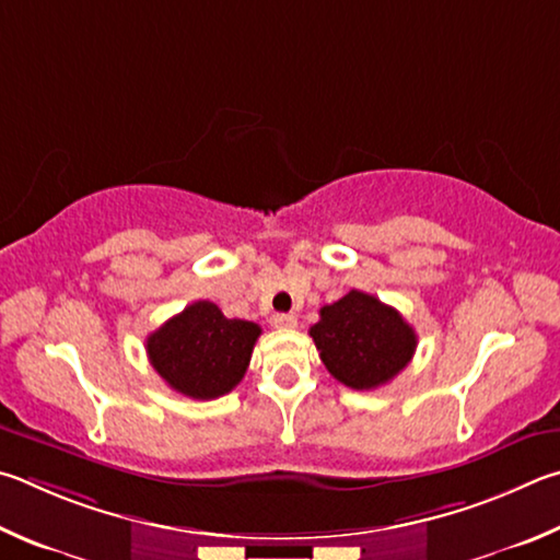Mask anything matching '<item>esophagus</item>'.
I'll return each mask as SVG.
<instances>
[{
  "mask_svg": "<svg viewBox=\"0 0 560 560\" xmlns=\"http://www.w3.org/2000/svg\"><path fill=\"white\" fill-rule=\"evenodd\" d=\"M270 325L275 329H295L298 327V317L295 315H272Z\"/></svg>",
  "mask_w": 560,
  "mask_h": 560,
  "instance_id": "obj_1",
  "label": "esophagus"
}]
</instances>
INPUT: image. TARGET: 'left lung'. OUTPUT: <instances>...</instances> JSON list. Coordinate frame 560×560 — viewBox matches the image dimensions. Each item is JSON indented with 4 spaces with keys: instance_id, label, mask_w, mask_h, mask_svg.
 I'll return each mask as SVG.
<instances>
[{
    "instance_id": "8db88e82",
    "label": "left lung",
    "mask_w": 560,
    "mask_h": 560,
    "mask_svg": "<svg viewBox=\"0 0 560 560\" xmlns=\"http://www.w3.org/2000/svg\"><path fill=\"white\" fill-rule=\"evenodd\" d=\"M322 364L339 384L371 390L388 384L416 354V329L378 298L351 290L319 310L310 327Z\"/></svg>"
}]
</instances>
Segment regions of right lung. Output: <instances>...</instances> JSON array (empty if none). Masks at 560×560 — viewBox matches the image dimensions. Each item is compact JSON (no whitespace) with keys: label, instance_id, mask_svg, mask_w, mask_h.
Returning a JSON list of instances; mask_svg holds the SVG:
<instances>
[{"label":"right lung","instance_id":"add662e5","mask_svg":"<svg viewBox=\"0 0 560 560\" xmlns=\"http://www.w3.org/2000/svg\"><path fill=\"white\" fill-rule=\"evenodd\" d=\"M258 337L255 322L229 319L199 300L147 337V357L176 394L211 400L241 384Z\"/></svg>","mask_w":560,"mask_h":560}]
</instances>
